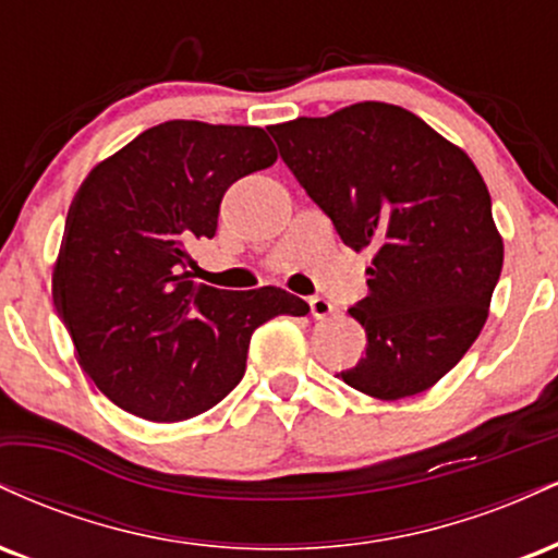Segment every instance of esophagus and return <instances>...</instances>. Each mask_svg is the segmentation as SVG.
Masks as SVG:
<instances>
[{
  "instance_id": "obj_1",
  "label": "esophagus",
  "mask_w": 558,
  "mask_h": 558,
  "mask_svg": "<svg viewBox=\"0 0 558 558\" xmlns=\"http://www.w3.org/2000/svg\"><path fill=\"white\" fill-rule=\"evenodd\" d=\"M310 310H312V317H315V319H325V317H330L332 312H336V306H332L328 299L312 296L310 299Z\"/></svg>"
}]
</instances>
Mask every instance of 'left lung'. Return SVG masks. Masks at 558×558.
<instances>
[{
    "label": "left lung",
    "instance_id": "obj_1",
    "mask_svg": "<svg viewBox=\"0 0 558 558\" xmlns=\"http://www.w3.org/2000/svg\"><path fill=\"white\" fill-rule=\"evenodd\" d=\"M267 131L345 246L373 252L369 293L349 310L367 354L343 383L380 401L433 388L475 343L504 267L475 162L386 101Z\"/></svg>",
    "mask_w": 558,
    "mask_h": 558
}]
</instances>
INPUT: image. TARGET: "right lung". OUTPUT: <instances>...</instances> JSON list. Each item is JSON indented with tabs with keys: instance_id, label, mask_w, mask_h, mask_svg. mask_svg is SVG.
I'll list each match as a JSON object with an SVG mask.
<instances>
[{
	"instance_id": "right-lung-1",
	"label": "right lung",
	"mask_w": 558,
	"mask_h": 558,
	"mask_svg": "<svg viewBox=\"0 0 558 558\" xmlns=\"http://www.w3.org/2000/svg\"><path fill=\"white\" fill-rule=\"evenodd\" d=\"M278 159L254 125L168 120L101 159L75 191L52 299L83 373L151 422L213 409L241 383L252 332L310 304L283 288L196 283L191 246L213 239L222 194Z\"/></svg>"
}]
</instances>
